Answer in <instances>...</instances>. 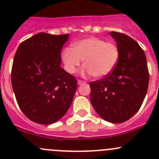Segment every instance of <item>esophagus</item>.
Returning a JSON list of instances; mask_svg holds the SVG:
<instances>
[{"instance_id": "1", "label": "esophagus", "mask_w": 159, "mask_h": 159, "mask_svg": "<svg viewBox=\"0 0 159 159\" xmlns=\"http://www.w3.org/2000/svg\"><path fill=\"white\" fill-rule=\"evenodd\" d=\"M77 83H78V85H82V84H83V83H86V82L85 81H83V80H78L77 81Z\"/></svg>"}]
</instances>
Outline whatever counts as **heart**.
I'll return each mask as SVG.
<instances>
[{"instance_id": "b5f03b06", "label": "heart", "mask_w": 159, "mask_h": 159, "mask_svg": "<svg viewBox=\"0 0 159 159\" xmlns=\"http://www.w3.org/2000/svg\"><path fill=\"white\" fill-rule=\"evenodd\" d=\"M61 56L66 70L70 74L76 73L82 61H84L83 73L101 79L114 70L120 58V50L114 42L89 37L74 42L73 49L63 48Z\"/></svg>"}]
</instances>
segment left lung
Instances as JSON below:
<instances>
[{"label":"left lung","instance_id":"obj_1","mask_svg":"<svg viewBox=\"0 0 159 159\" xmlns=\"http://www.w3.org/2000/svg\"><path fill=\"white\" fill-rule=\"evenodd\" d=\"M120 58L111 74L89 83L90 102L101 118L111 123L128 120L138 111L148 91L147 59L138 42L125 34L111 31Z\"/></svg>","mask_w":159,"mask_h":159}]
</instances>
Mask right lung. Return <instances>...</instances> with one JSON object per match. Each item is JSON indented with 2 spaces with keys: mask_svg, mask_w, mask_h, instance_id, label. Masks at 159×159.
Instances as JSON below:
<instances>
[{
  "mask_svg": "<svg viewBox=\"0 0 159 159\" xmlns=\"http://www.w3.org/2000/svg\"><path fill=\"white\" fill-rule=\"evenodd\" d=\"M69 36L40 32L21 42L15 55L13 91L20 109L35 123H55L72 104L77 81L61 67L60 54Z\"/></svg>",
  "mask_w": 159,
  "mask_h": 159,
  "instance_id": "1",
  "label": "right lung"
}]
</instances>
